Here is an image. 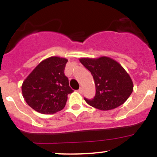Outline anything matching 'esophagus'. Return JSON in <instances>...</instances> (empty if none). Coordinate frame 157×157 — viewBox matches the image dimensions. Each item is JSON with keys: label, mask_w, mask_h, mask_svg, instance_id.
<instances>
[{"label": "esophagus", "mask_w": 157, "mask_h": 157, "mask_svg": "<svg viewBox=\"0 0 157 157\" xmlns=\"http://www.w3.org/2000/svg\"><path fill=\"white\" fill-rule=\"evenodd\" d=\"M78 91H79V92H80V93H82V91H83V90H82V88H80V89H79V90H78Z\"/></svg>", "instance_id": "34e87169"}]
</instances>
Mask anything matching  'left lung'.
<instances>
[{
	"mask_svg": "<svg viewBox=\"0 0 157 157\" xmlns=\"http://www.w3.org/2000/svg\"><path fill=\"white\" fill-rule=\"evenodd\" d=\"M80 63L92 75L96 94L93 99L84 98L89 105L102 111L119 107L133 91L132 80L123 67L108 57L80 58Z\"/></svg>",
	"mask_w": 157,
	"mask_h": 157,
	"instance_id": "left-lung-1",
	"label": "left lung"
}]
</instances>
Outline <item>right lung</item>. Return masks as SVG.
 <instances>
[{
	"mask_svg": "<svg viewBox=\"0 0 157 157\" xmlns=\"http://www.w3.org/2000/svg\"><path fill=\"white\" fill-rule=\"evenodd\" d=\"M67 62L63 57H48L40 63L23 81V97L32 109L44 114L63 109L68 94L73 92L64 74Z\"/></svg>",
	"mask_w": 157,
	"mask_h": 157,
	"instance_id": "add662e5",
	"label": "right lung"
}]
</instances>
